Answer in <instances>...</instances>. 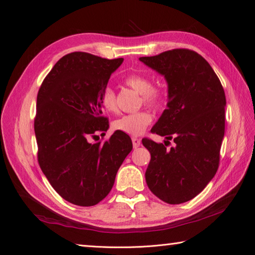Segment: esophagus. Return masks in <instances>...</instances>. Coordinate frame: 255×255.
Segmentation results:
<instances>
[{"mask_svg":"<svg viewBox=\"0 0 255 255\" xmlns=\"http://www.w3.org/2000/svg\"><path fill=\"white\" fill-rule=\"evenodd\" d=\"M132 142H133V146L134 148L136 149V148H138V146L140 145V143H141V141H140V139H138V138H132Z\"/></svg>","mask_w":255,"mask_h":255,"instance_id":"1","label":"esophagus"}]
</instances>
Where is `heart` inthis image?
<instances>
[{
	"label": "heart",
	"mask_w": 255,
	"mask_h": 255,
	"mask_svg": "<svg viewBox=\"0 0 255 255\" xmlns=\"http://www.w3.org/2000/svg\"><path fill=\"white\" fill-rule=\"evenodd\" d=\"M125 83L128 87L136 90L138 94H141L142 102L152 109H156L163 103L165 97L163 89L157 86H152L150 79L146 76L136 73L129 74L125 79ZM100 102H101L103 109L107 112L114 113L117 111L116 94L111 87H107L103 90L101 98H100ZM151 121V115L148 112L141 111L121 116L113 122V128L115 130L130 136H139L148 128Z\"/></svg>",
	"instance_id": "1"
}]
</instances>
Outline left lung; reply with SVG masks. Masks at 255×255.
I'll return each mask as SVG.
<instances>
[{
  "label": "left lung",
  "mask_w": 255,
  "mask_h": 255,
  "mask_svg": "<svg viewBox=\"0 0 255 255\" xmlns=\"http://www.w3.org/2000/svg\"><path fill=\"white\" fill-rule=\"evenodd\" d=\"M140 61L164 75L168 103L151 132L176 144L143 138L151 160L145 171L150 190L169 204L187 202L217 172L225 136V90L207 61L195 51L174 49Z\"/></svg>",
  "instance_id": "1"
}]
</instances>
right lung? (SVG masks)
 I'll use <instances>...</instances> for the list:
<instances>
[{
    "label": "right lung",
    "mask_w": 255,
    "mask_h": 255,
    "mask_svg": "<svg viewBox=\"0 0 255 255\" xmlns=\"http://www.w3.org/2000/svg\"><path fill=\"white\" fill-rule=\"evenodd\" d=\"M122 61L85 52L67 54L38 91L34 121L38 163L52 187L72 204L92 206L102 201L133 149L128 135L118 130L107 141L91 142L110 128L100 98Z\"/></svg>",
    "instance_id": "add662e5"
}]
</instances>
